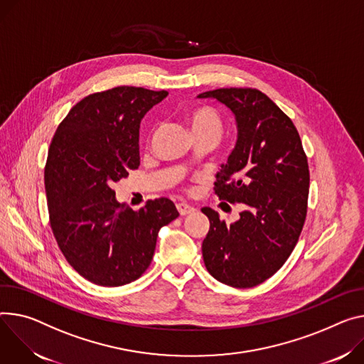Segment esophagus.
<instances>
[{
    "label": "esophagus",
    "mask_w": 364,
    "mask_h": 364,
    "mask_svg": "<svg viewBox=\"0 0 364 364\" xmlns=\"http://www.w3.org/2000/svg\"><path fill=\"white\" fill-rule=\"evenodd\" d=\"M177 210H178V213H180L181 216H186V215L193 213V212H194V208L190 206V205H187V203H178V205H177Z\"/></svg>",
    "instance_id": "esophagus-1"
}]
</instances>
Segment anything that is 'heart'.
Here are the masks:
<instances>
[{"mask_svg":"<svg viewBox=\"0 0 364 364\" xmlns=\"http://www.w3.org/2000/svg\"><path fill=\"white\" fill-rule=\"evenodd\" d=\"M186 120L191 130V135H212L219 139L223 130L222 119L209 106H196L186 112Z\"/></svg>","mask_w":364,"mask_h":364,"instance_id":"obj_1","label":"heart"}]
</instances>
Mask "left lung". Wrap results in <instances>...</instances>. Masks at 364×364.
I'll list each match as a JSON object with an SVG mask.
<instances>
[{
    "instance_id": "1",
    "label": "left lung",
    "mask_w": 364,
    "mask_h": 364,
    "mask_svg": "<svg viewBox=\"0 0 364 364\" xmlns=\"http://www.w3.org/2000/svg\"><path fill=\"white\" fill-rule=\"evenodd\" d=\"M197 98H215L234 113L238 139L216 174L220 200L242 203L240 219L226 225L210 208L202 244L208 272L232 287H254L286 262L308 212L309 168L293 122L255 88H219Z\"/></svg>"
}]
</instances>
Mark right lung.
I'll return each instance as SVG.
<instances>
[{"mask_svg": "<svg viewBox=\"0 0 364 364\" xmlns=\"http://www.w3.org/2000/svg\"><path fill=\"white\" fill-rule=\"evenodd\" d=\"M167 95L127 85L90 94L50 142L45 190L52 232L74 270L94 284L117 287L139 279L158 230L178 218L170 199L148 200L135 212L112 188L139 167L141 120Z\"/></svg>", "mask_w": 364, "mask_h": 364, "instance_id": "right-lung-1", "label": "right lung"}]
</instances>
